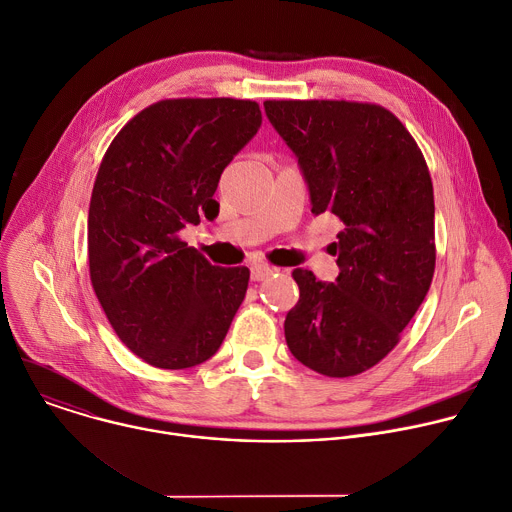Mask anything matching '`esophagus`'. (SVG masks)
<instances>
[{
    "instance_id": "34e87169",
    "label": "esophagus",
    "mask_w": 512,
    "mask_h": 512,
    "mask_svg": "<svg viewBox=\"0 0 512 512\" xmlns=\"http://www.w3.org/2000/svg\"><path fill=\"white\" fill-rule=\"evenodd\" d=\"M275 269L269 267V265H263V263H255L251 265V279L253 281H263L265 277H269Z\"/></svg>"
}]
</instances>
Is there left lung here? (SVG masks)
Returning a JSON list of instances; mask_svg holds the SVG:
<instances>
[{
    "instance_id": "1",
    "label": "left lung",
    "mask_w": 512,
    "mask_h": 512,
    "mask_svg": "<svg viewBox=\"0 0 512 512\" xmlns=\"http://www.w3.org/2000/svg\"><path fill=\"white\" fill-rule=\"evenodd\" d=\"M296 154L312 212L338 216L336 283L294 269L300 300L285 342L326 377L383 360L419 310L435 269L433 186L415 139L385 107L354 101H265Z\"/></svg>"
}]
</instances>
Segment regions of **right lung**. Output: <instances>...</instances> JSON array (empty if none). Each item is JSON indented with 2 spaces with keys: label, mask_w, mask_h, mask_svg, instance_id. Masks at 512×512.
I'll list each match as a JSON object with an SVG mask.
<instances>
[{
  "label": "right lung",
  "mask_w": 512,
  "mask_h": 512,
  "mask_svg": "<svg viewBox=\"0 0 512 512\" xmlns=\"http://www.w3.org/2000/svg\"><path fill=\"white\" fill-rule=\"evenodd\" d=\"M261 127L241 99H166L111 141L89 206V271L119 340L158 369H190L221 348L245 300L247 267H216L180 241L218 210L223 170Z\"/></svg>",
  "instance_id": "1"
}]
</instances>
